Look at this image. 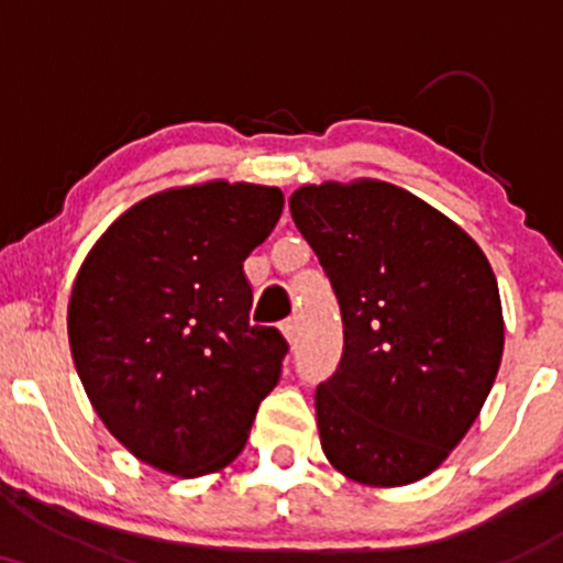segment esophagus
Returning <instances> with one entry per match:
<instances>
[{"label": "esophagus", "instance_id": "1", "mask_svg": "<svg viewBox=\"0 0 563 563\" xmlns=\"http://www.w3.org/2000/svg\"><path fill=\"white\" fill-rule=\"evenodd\" d=\"M280 331H283V335H286L288 344H294V341H296V333H299V322H296V318L283 320V322H280Z\"/></svg>", "mask_w": 563, "mask_h": 563}]
</instances>
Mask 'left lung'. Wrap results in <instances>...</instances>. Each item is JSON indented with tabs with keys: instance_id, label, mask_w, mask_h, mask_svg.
I'll list each match as a JSON object with an SVG mask.
<instances>
[{
	"instance_id": "obj_1",
	"label": "left lung",
	"mask_w": 563,
	"mask_h": 563,
	"mask_svg": "<svg viewBox=\"0 0 563 563\" xmlns=\"http://www.w3.org/2000/svg\"><path fill=\"white\" fill-rule=\"evenodd\" d=\"M288 206L344 322L341 363L314 391L322 452L371 487L423 479L466 437L500 367L493 267L466 230L397 185H303Z\"/></svg>"
}]
</instances>
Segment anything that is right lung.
I'll list each match as a JSON object with an SVG mask.
<instances>
[{
	"instance_id": "obj_1",
	"label": "right lung",
	"mask_w": 563,
	"mask_h": 563,
	"mask_svg": "<svg viewBox=\"0 0 563 563\" xmlns=\"http://www.w3.org/2000/svg\"><path fill=\"white\" fill-rule=\"evenodd\" d=\"M280 211L277 187H174L124 211L84 260L68 301L76 373L147 466L203 476L245 448L288 344L249 322L243 262Z\"/></svg>"
}]
</instances>
